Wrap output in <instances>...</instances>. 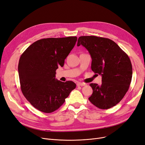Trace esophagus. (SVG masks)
<instances>
[{"label":"esophagus","mask_w":145,"mask_h":145,"mask_svg":"<svg viewBox=\"0 0 145 145\" xmlns=\"http://www.w3.org/2000/svg\"><path fill=\"white\" fill-rule=\"evenodd\" d=\"M86 84H85V83H82V82H78L77 83V86L79 87V86H84V85H85Z\"/></svg>","instance_id":"obj_1"}]
</instances>
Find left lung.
Instances as JSON below:
<instances>
[{
    "mask_svg": "<svg viewBox=\"0 0 145 145\" xmlns=\"http://www.w3.org/2000/svg\"><path fill=\"white\" fill-rule=\"evenodd\" d=\"M81 45L91 57L92 71L102 76L100 85L90 84L93 92L88 99L99 109L112 108L123 99L130 87L133 73L130 59L115 42L105 37L80 36L77 46Z\"/></svg>",
    "mask_w": 145,
    "mask_h": 145,
    "instance_id": "1",
    "label": "left lung"
}]
</instances>
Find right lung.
Masks as SVG:
<instances>
[{"instance_id":"right-lung-1","label":"right lung","mask_w":145,"mask_h":145,"mask_svg":"<svg viewBox=\"0 0 145 145\" xmlns=\"http://www.w3.org/2000/svg\"><path fill=\"white\" fill-rule=\"evenodd\" d=\"M77 41L76 36L45 38L30 45L21 54L18 74L21 91L34 108L51 113L64 103L76 84L56 79V70Z\"/></svg>"}]
</instances>
